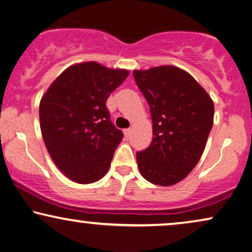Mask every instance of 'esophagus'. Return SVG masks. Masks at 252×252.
Segmentation results:
<instances>
[{"label":"esophagus","instance_id":"34e87169","mask_svg":"<svg viewBox=\"0 0 252 252\" xmlns=\"http://www.w3.org/2000/svg\"><path fill=\"white\" fill-rule=\"evenodd\" d=\"M123 132H125V136L126 137H129L130 133H131V129H130V127H127V129L123 130Z\"/></svg>","mask_w":252,"mask_h":252}]
</instances>
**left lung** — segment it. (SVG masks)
<instances>
[{"label":"left lung","instance_id":"obj_1","mask_svg":"<svg viewBox=\"0 0 252 252\" xmlns=\"http://www.w3.org/2000/svg\"><path fill=\"white\" fill-rule=\"evenodd\" d=\"M133 77L150 105L154 136L137 153L139 171L152 184L171 186L200 161L214 125V101L178 67L133 70Z\"/></svg>","mask_w":252,"mask_h":252}]
</instances>
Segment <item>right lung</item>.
<instances>
[{
  "instance_id": "obj_1",
  "label": "right lung",
  "mask_w": 252,
  "mask_h": 252,
  "mask_svg": "<svg viewBox=\"0 0 252 252\" xmlns=\"http://www.w3.org/2000/svg\"><path fill=\"white\" fill-rule=\"evenodd\" d=\"M129 75L89 62L70 66L49 87L40 102V125L47 150L73 182L101 179L123 132L111 122L106 101Z\"/></svg>"
}]
</instances>
